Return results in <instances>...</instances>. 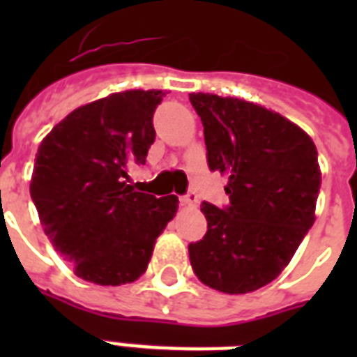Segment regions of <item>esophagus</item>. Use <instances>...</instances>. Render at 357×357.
I'll list each match as a JSON object with an SVG mask.
<instances>
[{
    "label": "esophagus",
    "instance_id": "1",
    "mask_svg": "<svg viewBox=\"0 0 357 357\" xmlns=\"http://www.w3.org/2000/svg\"><path fill=\"white\" fill-rule=\"evenodd\" d=\"M196 202H198V195H196V190L192 189H190L185 196H181V204H185V206H196Z\"/></svg>",
    "mask_w": 357,
    "mask_h": 357
}]
</instances>
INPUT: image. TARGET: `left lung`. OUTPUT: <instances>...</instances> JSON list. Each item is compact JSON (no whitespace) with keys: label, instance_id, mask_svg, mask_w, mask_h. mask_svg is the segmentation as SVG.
I'll return each mask as SVG.
<instances>
[{"label":"left lung","instance_id":"obj_1","mask_svg":"<svg viewBox=\"0 0 357 357\" xmlns=\"http://www.w3.org/2000/svg\"><path fill=\"white\" fill-rule=\"evenodd\" d=\"M207 165L228 176L229 204L204 202L207 231L189 244L192 271L220 293L244 294L289 265L315 222L321 168L310 135L282 114L217 94H190Z\"/></svg>","mask_w":357,"mask_h":357}]
</instances>
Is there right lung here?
I'll list each match as a JSON object with an SVG mask.
<instances>
[{
  "label": "right lung",
  "mask_w": 357,
  "mask_h": 357,
  "mask_svg": "<svg viewBox=\"0 0 357 357\" xmlns=\"http://www.w3.org/2000/svg\"><path fill=\"white\" fill-rule=\"evenodd\" d=\"M162 91H126L75 109L38 146L31 198L44 234L98 285L139 280L155 238L178 209V196L155 198L128 185L155 140Z\"/></svg>",
  "instance_id": "add662e5"
}]
</instances>
